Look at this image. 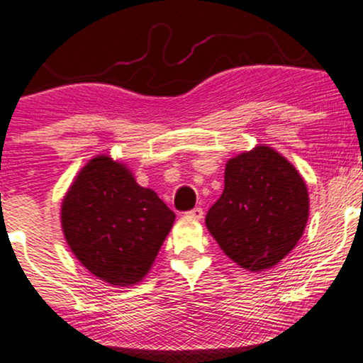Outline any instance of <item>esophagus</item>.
<instances>
[{"label": "esophagus", "mask_w": 363, "mask_h": 363, "mask_svg": "<svg viewBox=\"0 0 363 363\" xmlns=\"http://www.w3.org/2000/svg\"><path fill=\"white\" fill-rule=\"evenodd\" d=\"M186 215L189 216V218H194V220H203V216H204V211H203V208L196 206V208L191 209V211H187Z\"/></svg>", "instance_id": "obj_1"}]
</instances>
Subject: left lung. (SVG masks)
<instances>
[{
  "instance_id": "8db88e82",
  "label": "left lung",
  "mask_w": 363,
  "mask_h": 363,
  "mask_svg": "<svg viewBox=\"0 0 363 363\" xmlns=\"http://www.w3.org/2000/svg\"><path fill=\"white\" fill-rule=\"evenodd\" d=\"M308 215L304 179L274 148L259 145L226 162L223 194L209 208L206 226L235 264L262 272L298 245Z\"/></svg>"
}]
</instances>
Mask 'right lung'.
I'll list each match as a JSON object with an SVG mask.
<instances>
[{
    "mask_svg": "<svg viewBox=\"0 0 363 363\" xmlns=\"http://www.w3.org/2000/svg\"><path fill=\"white\" fill-rule=\"evenodd\" d=\"M174 211L137 184L110 155L91 159L60 208L65 242L84 267L111 286L142 281L174 223Z\"/></svg>",
    "mask_w": 363,
    "mask_h": 363,
    "instance_id": "1",
    "label": "right lung"
}]
</instances>
